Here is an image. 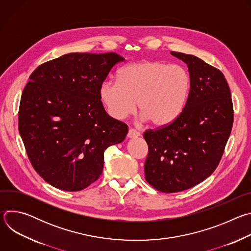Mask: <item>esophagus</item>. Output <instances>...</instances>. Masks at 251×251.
<instances>
[{
  "mask_svg": "<svg viewBox=\"0 0 251 251\" xmlns=\"http://www.w3.org/2000/svg\"><path fill=\"white\" fill-rule=\"evenodd\" d=\"M140 136V132L133 129V128H130L129 131H128V134H127V137L128 138H136V137H139Z\"/></svg>",
  "mask_w": 251,
  "mask_h": 251,
  "instance_id": "esophagus-1",
  "label": "esophagus"
}]
</instances>
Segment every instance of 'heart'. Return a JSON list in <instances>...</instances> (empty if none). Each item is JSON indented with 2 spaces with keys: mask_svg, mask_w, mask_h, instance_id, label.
I'll use <instances>...</instances> for the list:
<instances>
[{
  "mask_svg": "<svg viewBox=\"0 0 251 251\" xmlns=\"http://www.w3.org/2000/svg\"><path fill=\"white\" fill-rule=\"evenodd\" d=\"M191 88L192 78L185 67L147 60L123 66L118 79L102 83L100 96L109 114L116 119L133 113L138 102L142 118L163 127L183 112Z\"/></svg>",
  "mask_w": 251,
  "mask_h": 251,
  "instance_id": "b5f03b06",
  "label": "heart"
}]
</instances>
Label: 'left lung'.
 I'll use <instances>...</instances> for the list:
<instances>
[{"mask_svg": "<svg viewBox=\"0 0 251 251\" xmlns=\"http://www.w3.org/2000/svg\"><path fill=\"white\" fill-rule=\"evenodd\" d=\"M187 63L191 93L183 112L167 126L144 132L145 178L156 190L176 193L204 181L219 166L233 124V106L222 71L201 58L171 52Z\"/></svg>", "mask_w": 251, "mask_h": 251, "instance_id": "obj_1", "label": "left lung"}]
</instances>
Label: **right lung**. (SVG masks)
Returning a JSON list of instances; mask_svg holds the SVG:
<instances>
[{"label":"right lung","mask_w":251,"mask_h":251,"mask_svg":"<svg viewBox=\"0 0 251 251\" xmlns=\"http://www.w3.org/2000/svg\"><path fill=\"white\" fill-rule=\"evenodd\" d=\"M124 58L67 53L34 69L21 97L19 131L33 169L52 187L81 191L102 174L104 151L128 126L106 113L100 87Z\"/></svg>","instance_id":"right-lung-1"}]
</instances>
